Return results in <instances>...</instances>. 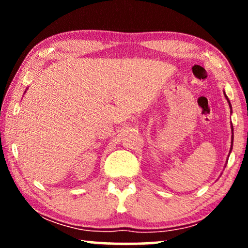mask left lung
I'll list each match as a JSON object with an SVG mask.
<instances>
[{"label": "left lung", "instance_id": "obj_1", "mask_svg": "<svg viewBox=\"0 0 248 248\" xmlns=\"http://www.w3.org/2000/svg\"><path fill=\"white\" fill-rule=\"evenodd\" d=\"M223 94H225V97H226V99H227V101H228V104H229V107H230V113H232V104H230V101H229V99H228V97H227V94H226V93L225 91H223ZM232 147H230V151H232V143H233V127H232ZM228 157H229V155H228ZM227 160H228V159H227Z\"/></svg>", "mask_w": 248, "mask_h": 248}]
</instances>
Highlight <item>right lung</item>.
<instances>
[{"instance_id":"1","label":"right lung","mask_w":248,"mask_h":248,"mask_svg":"<svg viewBox=\"0 0 248 248\" xmlns=\"http://www.w3.org/2000/svg\"><path fill=\"white\" fill-rule=\"evenodd\" d=\"M25 93H26V91H25Z\"/></svg>"}]
</instances>
